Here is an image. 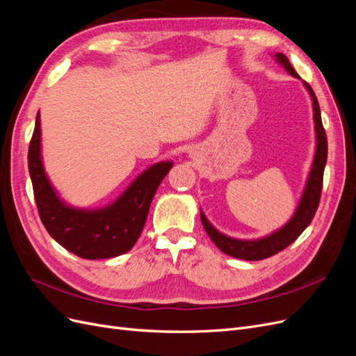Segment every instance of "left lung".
I'll return each mask as SVG.
<instances>
[{
  "instance_id": "obj_1",
  "label": "left lung",
  "mask_w": 356,
  "mask_h": 356,
  "mask_svg": "<svg viewBox=\"0 0 356 356\" xmlns=\"http://www.w3.org/2000/svg\"><path fill=\"white\" fill-rule=\"evenodd\" d=\"M276 62L282 65L288 74L293 75L296 79H300L296 70L291 65V62L284 53H276L275 55ZM303 86L310 95L312 99V108H314V123H315V139H316V148L314 161H312V168L309 172V177L306 181V186L301 193L300 202L296 208V212L281 229L272 232L270 234L263 236L258 239H236L230 236L218 232L207 218V215L200 209V220L203 224L204 232L208 233L212 242L217 245L220 250L234 258H241L246 261H258L264 260V258L272 257L279 251L285 250L288 245L293 243L298 236L305 232V229L312 222L315 217V212L318 209L321 191H322V178H324V169L327 163V153H328V144H327V135L322 126L321 120V110L319 104L315 96V92L312 90L310 86L303 81Z\"/></svg>"
}]
</instances>
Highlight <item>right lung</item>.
Wrapping results in <instances>:
<instances>
[{"label":"right lung","instance_id":"obj_1","mask_svg":"<svg viewBox=\"0 0 356 356\" xmlns=\"http://www.w3.org/2000/svg\"><path fill=\"white\" fill-rule=\"evenodd\" d=\"M29 175L40 218L60 246L86 260L118 257L136 243L148 217L149 204L174 161H159L136 177L120 197L104 208L71 207L51 186L41 156L40 111L28 152Z\"/></svg>","mask_w":356,"mask_h":356}]
</instances>
